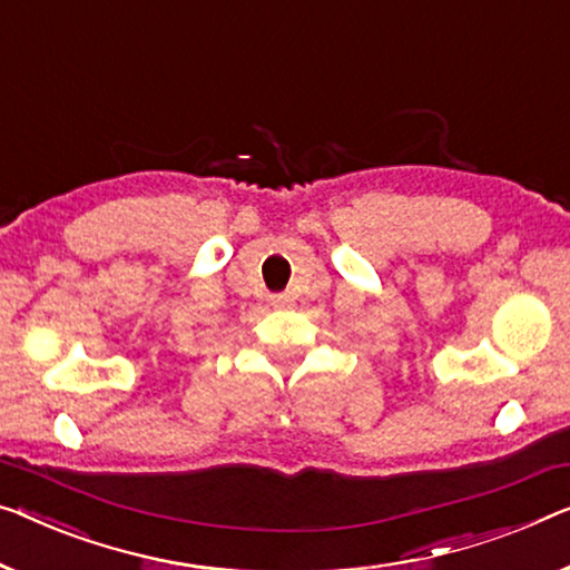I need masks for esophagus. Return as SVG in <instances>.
Listing matches in <instances>:
<instances>
[{"mask_svg":"<svg viewBox=\"0 0 570 570\" xmlns=\"http://www.w3.org/2000/svg\"><path fill=\"white\" fill-rule=\"evenodd\" d=\"M271 304H274V307H288V304H292V296H288V294H274V296H271Z\"/></svg>","mask_w":570,"mask_h":570,"instance_id":"obj_1","label":"esophagus"}]
</instances>
